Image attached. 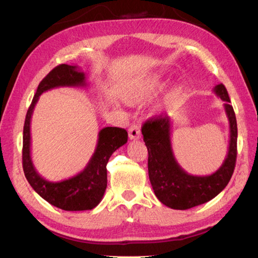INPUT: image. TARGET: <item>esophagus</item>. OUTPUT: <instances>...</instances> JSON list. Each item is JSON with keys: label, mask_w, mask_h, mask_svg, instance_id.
Instances as JSON below:
<instances>
[{"label": "esophagus", "mask_w": 258, "mask_h": 258, "mask_svg": "<svg viewBox=\"0 0 258 258\" xmlns=\"http://www.w3.org/2000/svg\"><path fill=\"white\" fill-rule=\"evenodd\" d=\"M128 138L130 140H139L141 138V131L138 125H132L128 130Z\"/></svg>", "instance_id": "esophagus-1"}]
</instances>
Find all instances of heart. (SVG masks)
<instances>
[{
  "label": "heart",
  "mask_w": 258,
  "mask_h": 258,
  "mask_svg": "<svg viewBox=\"0 0 258 258\" xmlns=\"http://www.w3.org/2000/svg\"><path fill=\"white\" fill-rule=\"evenodd\" d=\"M163 85L164 82L158 75H156V74H148V75L138 77L137 80L132 81L127 85L124 86V89L121 90L120 97L126 103L138 104L154 97L155 94L158 93L163 89ZM172 94L173 91L171 94L165 98L163 104H165L171 99ZM163 104H159L158 108L163 107Z\"/></svg>",
  "instance_id": "1"
}]
</instances>
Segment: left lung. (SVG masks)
Returning a JSON list of instances; mask_svg holds the SVG:
<instances>
[{
    "instance_id": "obj_1",
    "label": "left lung",
    "mask_w": 258,
    "mask_h": 258,
    "mask_svg": "<svg viewBox=\"0 0 258 258\" xmlns=\"http://www.w3.org/2000/svg\"><path fill=\"white\" fill-rule=\"evenodd\" d=\"M214 93L224 101V110L230 126L228 154L215 173L206 176L187 174L174 156L171 140V117L158 116L142 126L143 141L148 154V172L152 189L160 203L173 209L185 211L215 198L228 185L237 159V119L223 84L214 87Z\"/></svg>"
}]
</instances>
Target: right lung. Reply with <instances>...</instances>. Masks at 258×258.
I'll return each instance as SVG.
<instances>
[{
    "mask_svg": "<svg viewBox=\"0 0 258 258\" xmlns=\"http://www.w3.org/2000/svg\"><path fill=\"white\" fill-rule=\"evenodd\" d=\"M86 76L77 66L59 64L43 78L27 111L23 137L25 176L41 197L63 211H90L102 200L107 187V163L118 148L127 142V132L119 127H104L98 134L94 154L81 173L67 180L52 182L41 176L30 156V121L40 95L55 87H86Z\"/></svg>",
    "mask_w": 258,
    "mask_h": 258,
    "instance_id": "add662e5",
    "label": "right lung"
}]
</instances>
